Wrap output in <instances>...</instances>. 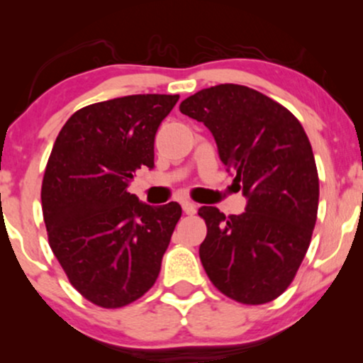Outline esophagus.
<instances>
[{
    "label": "esophagus",
    "instance_id": "esophagus-1",
    "mask_svg": "<svg viewBox=\"0 0 363 363\" xmlns=\"http://www.w3.org/2000/svg\"><path fill=\"white\" fill-rule=\"evenodd\" d=\"M182 210H184L186 215H194L198 208H196L193 201H182Z\"/></svg>",
    "mask_w": 363,
    "mask_h": 363
}]
</instances>
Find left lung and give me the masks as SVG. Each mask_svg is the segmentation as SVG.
<instances>
[{
    "label": "left lung",
    "mask_w": 363,
    "mask_h": 363,
    "mask_svg": "<svg viewBox=\"0 0 363 363\" xmlns=\"http://www.w3.org/2000/svg\"><path fill=\"white\" fill-rule=\"evenodd\" d=\"M179 111L213 135L220 160L235 172L245 211L201 206L206 239L199 259L211 283L240 303L272 302L294 280L318 216L314 153L297 118L261 91L223 83L199 90Z\"/></svg>",
    "instance_id": "obj_1"
}]
</instances>
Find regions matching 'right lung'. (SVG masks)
Listing matches in <instances>:
<instances>
[{"instance_id":"add662e5","label":"right lung","mask_w":363,"mask_h":363,"mask_svg":"<svg viewBox=\"0 0 363 363\" xmlns=\"http://www.w3.org/2000/svg\"><path fill=\"white\" fill-rule=\"evenodd\" d=\"M179 95L138 94L83 107L66 121L43 181L49 245L72 285L116 309L145 295L181 218V205L150 206L128 193L153 169L157 129Z\"/></svg>"}]
</instances>
